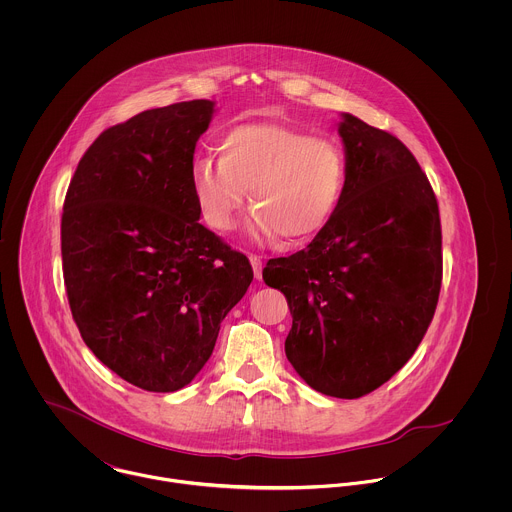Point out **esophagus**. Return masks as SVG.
<instances>
[{"label": "esophagus", "mask_w": 512, "mask_h": 512, "mask_svg": "<svg viewBox=\"0 0 512 512\" xmlns=\"http://www.w3.org/2000/svg\"><path fill=\"white\" fill-rule=\"evenodd\" d=\"M250 264L254 270V278L260 280L262 278V258L260 256H250Z\"/></svg>", "instance_id": "1"}]
</instances>
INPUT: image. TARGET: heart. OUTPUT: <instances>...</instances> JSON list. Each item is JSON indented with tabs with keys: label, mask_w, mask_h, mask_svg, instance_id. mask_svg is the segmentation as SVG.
I'll use <instances>...</instances> for the list:
<instances>
[{
	"label": "heart",
	"mask_w": 512,
	"mask_h": 512,
	"mask_svg": "<svg viewBox=\"0 0 512 512\" xmlns=\"http://www.w3.org/2000/svg\"><path fill=\"white\" fill-rule=\"evenodd\" d=\"M220 157L191 165V189L205 222L230 232L250 201L256 240H293L323 230L341 205L347 157L331 138L282 124H240L222 134Z\"/></svg>",
	"instance_id": "b5f03b06"
}]
</instances>
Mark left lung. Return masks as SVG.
Listing matches in <instances>:
<instances>
[{"instance_id":"1","label":"left lung","mask_w":512,"mask_h":512,"mask_svg":"<svg viewBox=\"0 0 512 512\" xmlns=\"http://www.w3.org/2000/svg\"><path fill=\"white\" fill-rule=\"evenodd\" d=\"M347 185L323 230L262 278L286 295V357L317 392L361 398L422 343L441 288L438 199L396 136L343 114Z\"/></svg>"}]
</instances>
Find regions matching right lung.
<instances>
[{
  "label": "right lung",
  "mask_w": 512,
  "mask_h": 512,
  "mask_svg": "<svg viewBox=\"0 0 512 512\" xmlns=\"http://www.w3.org/2000/svg\"><path fill=\"white\" fill-rule=\"evenodd\" d=\"M215 102L146 110L104 130L74 171L61 220L74 323L100 363L149 392L187 386L254 272L205 228L191 165Z\"/></svg>",
  "instance_id": "right-lung-1"
}]
</instances>
